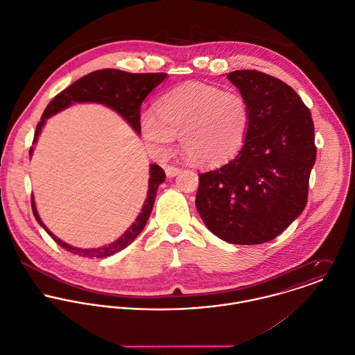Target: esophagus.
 <instances>
[{
	"mask_svg": "<svg viewBox=\"0 0 355 355\" xmlns=\"http://www.w3.org/2000/svg\"><path fill=\"white\" fill-rule=\"evenodd\" d=\"M164 169H165V173H166L168 178H173L180 172V168L175 166V165H165Z\"/></svg>",
	"mask_w": 355,
	"mask_h": 355,
	"instance_id": "esophagus-1",
	"label": "esophagus"
}]
</instances>
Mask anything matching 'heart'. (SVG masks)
Masks as SVG:
<instances>
[{
	"mask_svg": "<svg viewBox=\"0 0 355 355\" xmlns=\"http://www.w3.org/2000/svg\"><path fill=\"white\" fill-rule=\"evenodd\" d=\"M141 134L154 154H165L180 135L182 150L196 164L217 166L243 148L252 109L245 96L198 82L165 94L157 109L141 113Z\"/></svg>",
	"mask_w": 355,
	"mask_h": 355,
	"instance_id": "b5f03b06",
	"label": "heart"
}]
</instances>
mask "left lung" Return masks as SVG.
Instances as JSON below:
<instances>
[{"label":"left lung","instance_id":"8db88e82","mask_svg":"<svg viewBox=\"0 0 355 355\" xmlns=\"http://www.w3.org/2000/svg\"><path fill=\"white\" fill-rule=\"evenodd\" d=\"M227 79L250 103L252 124L234 159L200 175L196 206L220 239L259 245L304 211L315 162L314 125L309 107L280 79L254 69Z\"/></svg>","mask_w":355,"mask_h":355}]
</instances>
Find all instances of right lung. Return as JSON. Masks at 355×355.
<instances>
[{
	"label": "right lung",
	"instance_id": "right-lung-1",
	"mask_svg": "<svg viewBox=\"0 0 355 355\" xmlns=\"http://www.w3.org/2000/svg\"><path fill=\"white\" fill-rule=\"evenodd\" d=\"M166 78V73H130L120 69H98L94 71L75 83H72L69 87L62 90L60 94H57L46 106L41 121L37 125L33 145L37 144L38 137L46 123V120L53 114L67 109L68 106L76 103V102H97L102 103L114 112H117L131 127L137 134H141V106L144 100L152 93L153 90ZM33 149H30V155L33 154ZM150 179H149V190L148 197L142 206L141 213L138 214L137 220L132 223V225L114 242L97 248V249H79L73 248L61 239H58L55 235H53L49 228L42 223L35 202L34 196L31 197V207L33 213L40 223V225L51 235L53 241L60 245L67 252L87 257V258H105L114 253H119L120 250L125 249L128 245H131L135 238L142 232L145 228L149 216L152 213L154 198L157 196V189L161 183L165 180V172L161 166L157 164L150 165Z\"/></svg>",
	"mask_w": 355,
	"mask_h": 355
}]
</instances>
